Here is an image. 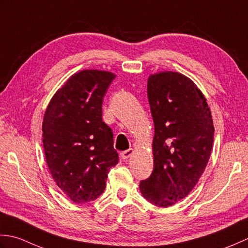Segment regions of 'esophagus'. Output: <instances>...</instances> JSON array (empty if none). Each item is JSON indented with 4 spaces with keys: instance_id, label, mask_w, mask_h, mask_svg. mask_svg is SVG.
Listing matches in <instances>:
<instances>
[{
    "instance_id": "1",
    "label": "esophagus",
    "mask_w": 248,
    "mask_h": 248,
    "mask_svg": "<svg viewBox=\"0 0 248 248\" xmlns=\"http://www.w3.org/2000/svg\"><path fill=\"white\" fill-rule=\"evenodd\" d=\"M133 153H134L133 149L125 150V151H123V152H121V157H122L123 159H127V158L130 157L131 155H133Z\"/></svg>"
}]
</instances>
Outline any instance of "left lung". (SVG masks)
Masks as SVG:
<instances>
[{"mask_svg":"<svg viewBox=\"0 0 248 248\" xmlns=\"http://www.w3.org/2000/svg\"><path fill=\"white\" fill-rule=\"evenodd\" d=\"M148 98L154 169L139 187L151 203L167 208L185 198L203 173L214 140L213 120L203 94L179 73L150 76Z\"/></svg>","mask_w":248,"mask_h":248,"instance_id":"obj_1","label":"left lung"}]
</instances>
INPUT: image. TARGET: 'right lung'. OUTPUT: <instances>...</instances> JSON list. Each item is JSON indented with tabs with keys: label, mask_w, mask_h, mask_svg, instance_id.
<instances>
[{
	"label": "right lung",
	"mask_w": 248,
	"mask_h": 248,
	"mask_svg": "<svg viewBox=\"0 0 248 248\" xmlns=\"http://www.w3.org/2000/svg\"><path fill=\"white\" fill-rule=\"evenodd\" d=\"M115 76L82 70L54 94L45 112L43 143L48 168L76 203L104 193L109 170L119 163L113 134L103 121V99Z\"/></svg>",
	"instance_id": "1"
}]
</instances>
